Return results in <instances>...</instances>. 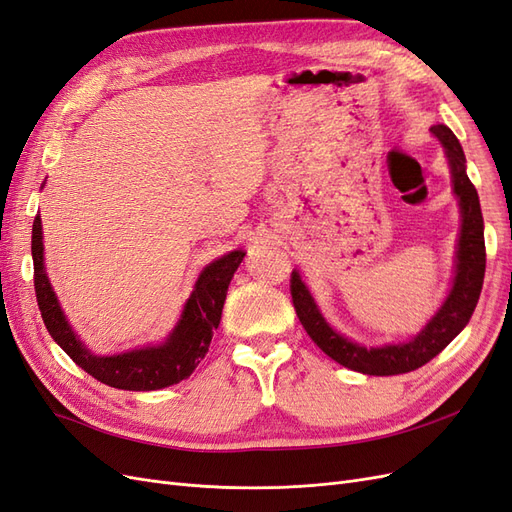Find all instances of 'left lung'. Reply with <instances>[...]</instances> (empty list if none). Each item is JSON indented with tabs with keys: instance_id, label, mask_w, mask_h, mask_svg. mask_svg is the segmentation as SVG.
I'll list each match as a JSON object with an SVG mask.
<instances>
[{
	"instance_id": "8db88e82",
	"label": "left lung",
	"mask_w": 512,
	"mask_h": 512,
	"mask_svg": "<svg viewBox=\"0 0 512 512\" xmlns=\"http://www.w3.org/2000/svg\"><path fill=\"white\" fill-rule=\"evenodd\" d=\"M431 134L438 138L444 147V156L451 168L453 194L459 205V239L455 252V273L451 290L438 307L425 327L418 331L408 342L384 344V346H363L352 342L350 337L337 333L327 318L322 316L320 307L303 282L301 273L294 269L290 275V292L292 303L297 309V316L303 324L307 335L314 339V344L329 354L333 361L344 365L352 371L367 376H397L408 374L418 367L429 363L433 356L440 354L453 339L466 329L474 307L478 303L480 290L485 280V224L476 188L466 173V156L457 141L453 130L436 123L431 126Z\"/></svg>"
}]
</instances>
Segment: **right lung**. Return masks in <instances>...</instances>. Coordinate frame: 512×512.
I'll list each match as a JSON object with an SVG mask.
<instances>
[{
  "label": "right lung",
  "mask_w": 512,
  "mask_h": 512,
  "mask_svg": "<svg viewBox=\"0 0 512 512\" xmlns=\"http://www.w3.org/2000/svg\"><path fill=\"white\" fill-rule=\"evenodd\" d=\"M245 252L232 250L200 271L194 290L185 301L177 324L162 344H151L119 354L91 352L59 305L57 294L44 267V243L40 213L32 228L34 286L44 327L49 329L57 346L83 367L89 376L121 391H158L192 376L198 363L205 359L213 331L220 327L222 309L232 275L239 269Z\"/></svg>",
  "instance_id": "right-lung-1"
}]
</instances>
